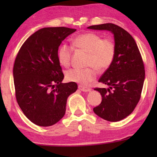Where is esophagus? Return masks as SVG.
I'll return each instance as SVG.
<instances>
[{"mask_svg": "<svg viewBox=\"0 0 157 157\" xmlns=\"http://www.w3.org/2000/svg\"><path fill=\"white\" fill-rule=\"evenodd\" d=\"M78 89L80 90V91H84V92H88V91H91V89L88 88V87H86V86H82V85H79Z\"/></svg>", "mask_w": 157, "mask_h": 157, "instance_id": "esophagus-1", "label": "esophagus"}]
</instances>
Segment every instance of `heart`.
<instances>
[{
    "instance_id": "heart-1",
    "label": "heart",
    "mask_w": 157,
    "mask_h": 157,
    "mask_svg": "<svg viewBox=\"0 0 157 157\" xmlns=\"http://www.w3.org/2000/svg\"><path fill=\"white\" fill-rule=\"evenodd\" d=\"M72 46L77 50L87 52L86 66L85 68H73L66 73V79L69 82L87 84L94 81L98 71L107 70L112 64L116 55V44L110 37L103 38L94 33L80 34L72 41ZM73 47L67 44H62L57 51L59 63L64 67L71 64Z\"/></svg>"
}]
</instances>
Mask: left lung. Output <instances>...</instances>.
I'll use <instances>...</instances> for the list:
<instances>
[{"label": "left lung", "mask_w": 157, "mask_h": 157, "mask_svg": "<svg viewBox=\"0 0 157 157\" xmlns=\"http://www.w3.org/2000/svg\"><path fill=\"white\" fill-rule=\"evenodd\" d=\"M107 30L113 34L116 55L109 68L99 82L109 88H95L102 95V102L94 113L110 122L121 121L132 113L139 103L145 79V67L136 41L128 32L113 23L88 27Z\"/></svg>", "instance_id": "obj_1"}]
</instances>
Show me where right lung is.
Returning a JSON list of instances; mask_svg holds the SVG:
<instances>
[{
    "mask_svg": "<svg viewBox=\"0 0 157 157\" xmlns=\"http://www.w3.org/2000/svg\"><path fill=\"white\" fill-rule=\"evenodd\" d=\"M76 29L44 28L29 36L14 61L15 95L25 116L34 124L48 127L66 112L68 97L78 89L75 82L62 83L64 75L57 57L62 41Z\"/></svg>",
    "mask_w": 157,
    "mask_h": 157,
    "instance_id": "right-lung-1",
    "label": "right lung"
}]
</instances>
